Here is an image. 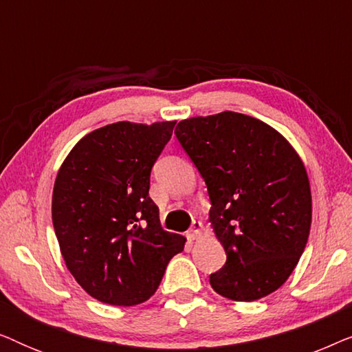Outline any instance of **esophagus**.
<instances>
[{"label":"esophagus","mask_w":352,"mask_h":352,"mask_svg":"<svg viewBox=\"0 0 352 352\" xmlns=\"http://www.w3.org/2000/svg\"><path fill=\"white\" fill-rule=\"evenodd\" d=\"M201 230H204V223H200V221H194V223H192L190 232H189V239L197 240L201 235Z\"/></svg>","instance_id":"34e87169"}]
</instances>
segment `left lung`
Returning a JSON list of instances; mask_svg holds the SVG:
<instances>
[{
	"mask_svg": "<svg viewBox=\"0 0 352 352\" xmlns=\"http://www.w3.org/2000/svg\"><path fill=\"white\" fill-rule=\"evenodd\" d=\"M175 133L208 187V219L228 254L211 287L234 301L271 295L309 237L312 199L301 157L277 129L230 110L181 120Z\"/></svg>",
	"mask_w": 352,
	"mask_h": 352,
	"instance_id": "obj_1",
	"label": "left lung"
}]
</instances>
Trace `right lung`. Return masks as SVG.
Instances as JSON below:
<instances>
[{
    "label": "right lung",
    "mask_w": 352,
    "mask_h": 352,
    "mask_svg": "<svg viewBox=\"0 0 352 352\" xmlns=\"http://www.w3.org/2000/svg\"><path fill=\"white\" fill-rule=\"evenodd\" d=\"M176 122H117L81 138L52 190V224L69 269L100 302L134 306L160 285L186 237L162 229L151 170Z\"/></svg>",
    "instance_id": "1"
}]
</instances>
